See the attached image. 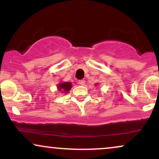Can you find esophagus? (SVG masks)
<instances>
[{"label": "esophagus", "instance_id": "obj_1", "mask_svg": "<svg viewBox=\"0 0 159 159\" xmlns=\"http://www.w3.org/2000/svg\"><path fill=\"white\" fill-rule=\"evenodd\" d=\"M78 83H79L81 85H84L85 84V80H84V79L79 80V81H78Z\"/></svg>", "mask_w": 159, "mask_h": 159}]
</instances>
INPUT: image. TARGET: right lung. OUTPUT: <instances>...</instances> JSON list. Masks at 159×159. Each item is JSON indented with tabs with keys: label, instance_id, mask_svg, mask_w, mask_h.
I'll return each instance as SVG.
<instances>
[{
	"label": "right lung",
	"instance_id": "right-lung-1",
	"mask_svg": "<svg viewBox=\"0 0 159 159\" xmlns=\"http://www.w3.org/2000/svg\"><path fill=\"white\" fill-rule=\"evenodd\" d=\"M71 87H72V84L70 82H64V83H62L58 84V90L60 91L63 90L64 92H68V91L70 90ZM62 91V92H63Z\"/></svg>",
	"mask_w": 159,
	"mask_h": 159
}]
</instances>
